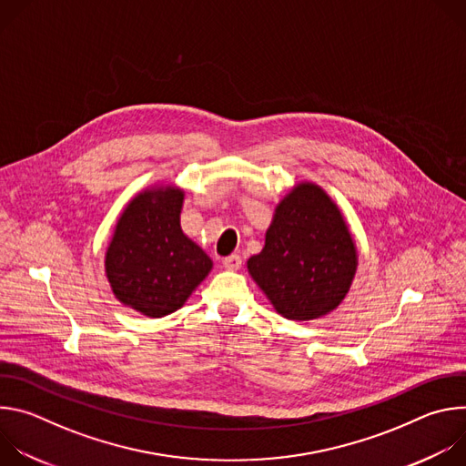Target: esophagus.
<instances>
[{"mask_svg":"<svg viewBox=\"0 0 466 466\" xmlns=\"http://www.w3.org/2000/svg\"><path fill=\"white\" fill-rule=\"evenodd\" d=\"M223 265H225V269H228V271H239L241 269V256L239 254H230L223 259Z\"/></svg>","mask_w":466,"mask_h":466,"instance_id":"esophagus-1","label":"esophagus"}]
</instances>
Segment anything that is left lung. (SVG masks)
<instances>
[{
	"label": "left lung",
	"mask_w": 466,
	"mask_h": 466,
	"mask_svg": "<svg viewBox=\"0 0 466 466\" xmlns=\"http://www.w3.org/2000/svg\"><path fill=\"white\" fill-rule=\"evenodd\" d=\"M358 263L339 205L319 184L300 180L280 198L265 245L247 259V271L277 313L313 320L345 300Z\"/></svg>",
	"instance_id": "obj_1"
}]
</instances>
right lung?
<instances>
[{
  "label": "right lung",
  "mask_w": 466,
  "mask_h": 466,
  "mask_svg": "<svg viewBox=\"0 0 466 466\" xmlns=\"http://www.w3.org/2000/svg\"><path fill=\"white\" fill-rule=\"evenodd\" d=\"M184 189L155 182L121 210L105 252L114 297L146 317H166L184 306L210 275L212 258L180 227Z\"/></svg>",
  "instance_id": "right-lung-1"
}]
</instances>
